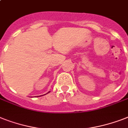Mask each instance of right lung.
<instances>
[{"label": "right lung", "mask_w": 128, "mask_h": 128, "mask_svg": "<svg viewBox=\"0 0 128 128\" xmlns=\"http://www.w3.org/2000/svg\"><path fill=\"white\" fill-rule=\"evenodd\" d=\"M48 93H50V91H49V92H48Z\"/></svg>", "instance_id": "add662e5"}]
</instances>
